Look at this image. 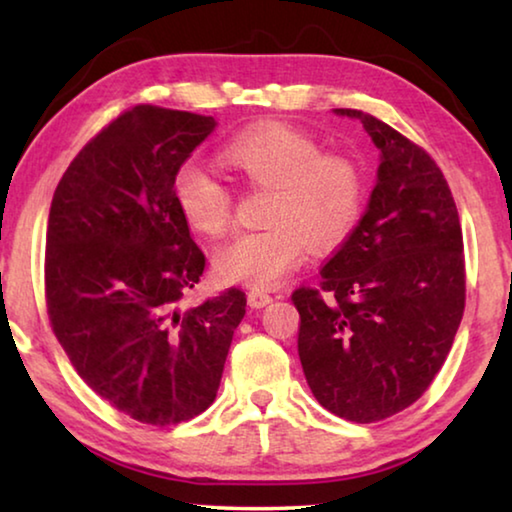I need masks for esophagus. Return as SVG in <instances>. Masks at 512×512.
Returning a JSON list of instances; mask_svg holds the SVG:
<instances>
[{
	"instance_id": "esophagus-1",
	"label": "esophagus",
	"mask_w": 512,
	"mask_h": 512,
	"mask_svg": "<svg viewBox=\"0 0 512 512\" xmlns=\"http://www.w3.org/2000/svg\"><path fill=\"white\" fill-rule=\"evenodd\" d=\"M271 302H273V298L264 291H257V289L248 291V305L253 309H264L266 305H271Z\"/></svg>"
}]
</instances>
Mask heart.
<instances>
[{"mask_svg":"<svg viewBox=\"0 0 512 512\" xmlns=\"http://www.w3.org/2000/svg\"><path fill=\"white\" fill-rule=\"evenodd\" d=\"M223 162L248 183L271 187L264 230L239 232L214 253L223 282L253 289L277 287L302 264L307 248H339L363 210V176L343 155H323L314 137L287 124H262L225 144ZM173 198L194 230L219 235L232 216L228 185L196 162L173 176Z\"/></svg>","mask_w":512,"mask_h":512,"instance_id":"heart-1","label":"heart"}]
</instances>
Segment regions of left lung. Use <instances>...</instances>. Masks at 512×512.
I'll return each instance as SVG.
<instances>
[{
	"label": "left lung",
	"mask_w": 512,
	"mask_h": 512,
	"mask_svg": "<svg viewBox=\"0 0 512 512\" xmlns=\"http://www.w3.org/2000/svg\"><path fill=\"white\" fill-rule=\"evenodd\" d=\"M379 149L368 210L320 271V291H293L298 354L320 406L377 422L427 391L452 350L465 307L463 232L438 164L361 110Z\"/></svg>",
	"instance_id": "1"
}]
</instances>
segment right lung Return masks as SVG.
I'll list each match as a JSON object with an SVG mask.
<instances>
[{
	"instance_id": "right-lung-1",
	"label": "right lung",
	"mask_w": 512,
	"mask_h": 512,
	"mask_svg": "<svg viewBox=\"0 0 512 512\" xmlns=\"http://www.w3.org/2000/svg\"><path fill=\"white\" fill-rule=\"evenodd\" d=\"M214 117L135 106L76 155L47 223L49 320L94 393L144 424L203 413L219 391L246 293L183 311L203 250L173 198V176Z\"/></svg>"
}]
</instances>
